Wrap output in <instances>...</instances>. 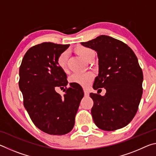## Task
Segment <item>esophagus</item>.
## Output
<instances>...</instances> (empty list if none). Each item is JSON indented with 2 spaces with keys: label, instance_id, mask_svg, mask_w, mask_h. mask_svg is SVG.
Wrapping results in <instances>:
<instances>
[{
  "label": "esophagus",
  "instance_id": "34e87169",
  "mask_svg": "<svg viewBox=\"0 0 156 156\" xmlns=\"http://www.w3.org/2000/svg\"><path fill=\"white\" fill-rule=\"evenodd\" d=\"M83 91H84V96H89V91L87 90V89H83Z\"/></svg>",
  "mask_w": 156,
  "mask_h": 156
}]
</instances>
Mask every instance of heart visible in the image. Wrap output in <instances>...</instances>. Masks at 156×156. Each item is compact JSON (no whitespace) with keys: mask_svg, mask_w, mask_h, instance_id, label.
Listing matches in <instances>:
<instances>
[{"mask_svg":"<svg viewBox=\"0 0 156 156\" xmlns=\"http://www.w3.org/2000/svg\"><path fill=\"white\" fill-rule=\"evenodd\" d=\"M77 51L83 58L87 60L89 54L91 51H93V50L86 47H80L77 49ZM69 55V52L68 50H65V51L60 53L57 58V65L62 69L65 70L67 68ZM94 78V74L91 72H76L70 76L69 81L72 83L79 84V85L83 86L84 87H87L90 85Z\"/></svg>","mask_w":156,"mask_h":156,"instance_id":"b5f03b06","label":"heart"}]
</instances>
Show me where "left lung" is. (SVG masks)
Here are the masks:
<instances>
[{
    "instance_id": "8db88e82",
    "label": "left lung",
    "mask_w": 156,
    "mask_h": 156,
    "mask_svg": "<svg viewBox=\"0 0 156 156\" xmlns=\"http://www.w3.org/2000/svg\"><path fill=\"white\" fill-rule=\"evenodd\" d=\"M81 44L95 50L98 57L94 89L107 91L103 96L90 94L94 123L108 131L125 127L136 114L142 95L143 73L136 54L125 43L105 35Z\"/></svg>"
}]
</instances>
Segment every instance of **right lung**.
Listing matches in <instances>:
<instances>
[{
	"label": "right lung",
	"mask_w": 156,
	"mask_h": 156,
	"mask_svg": "<svg viewBox=\"0 0 156 156\" xmlns=\"http://www.w3.org/2000/svg\"><path fill=\"white\" fill-rule=\"evenodd\" d=\"M69 44L45 42L27 50L19 69V88L23 105L36 127L50 135L61 136L72 130L75 116L84 96L80 85L70 83L57 65L58 55ZM66 87L60 96L58 87Z\"/></svg>",
	"instance_id": "right-lung-1"
}]
</instances>
